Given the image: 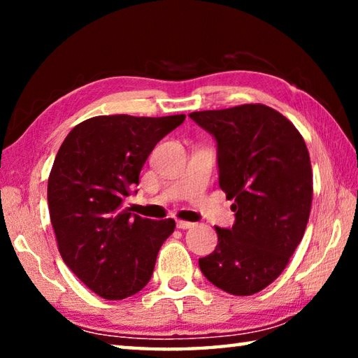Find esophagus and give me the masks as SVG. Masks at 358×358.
Masks as SVG:
<instances>
[{
	"label": "esophagus",
	"mask_w": 358,
	"mask_h": 358,
	"mask_svg": "<svg viewBox=\"0 0 358 358\" xmlns=\"http://www.w3.org/2000/svg\"><path fill=\"white\" fill-rule=\"evenodd\" d=\"M177 227H178V229H183V230H186V229H191V227H194V222H191V221L178 220V221H177Z\"/></svg>",
	"instance_id": "34e87169"
}]
</instances>
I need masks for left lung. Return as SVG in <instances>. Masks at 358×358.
<instances>
[{"label":"left lung","instance_id":"obj_1","mask_svg":"<svg viewBox=\"0 0 358 358\" xmlns=\"http://www.w3.org/2000/svg\"><path fill=\"white\" fill-rule=\"evenodd\" d=\"M189 117L217 142L220 186L235 211L232 229L199 259L205 278L232 295L257 294L282 273L305 235L313 169L299 129L275 108L243 104Z\"/></svg>","mask_w":358,"mask_h":358}]
</instances>
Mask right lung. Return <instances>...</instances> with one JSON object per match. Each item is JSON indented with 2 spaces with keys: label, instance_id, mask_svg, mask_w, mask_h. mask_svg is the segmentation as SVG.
Segmentation results:
<instances>
[{
  "label": "right lung",
  "instance_id": "obj_1",
  "mask_svg": "<svg viewBox=\"0 0 358 358\" xmlns=\"http://www.w3.org/2000/svg\"><path fill=\"white\" fill-rule=\"evenodd\" d=\"M185 118L101 115L78 123L58 150L47 186L58 250L102 299L123 300L147 286L175 230L172 217L132 216L123 201L155 145Z\"/></svg>",
  "mask_w": 358,
  "mask_h": 358
}]
</instances>
